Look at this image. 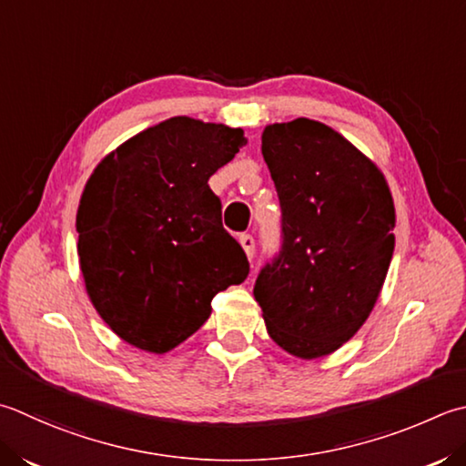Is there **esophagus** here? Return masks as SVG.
Returning a JSON list of instances; mask_svg holds the SVG:
<instances>
[{
	"label": "esophagus",
	"mask_w": 466,
	"mask_h": 466,
	"mask_svg": "<svg viewBox=\"0 0 466 466\" xmlns=\"http://www.w3.org/2000/svg\"><path fill=\"white\" fill-rule=\"evenodd\" d=\"M238 240L242 244L246 257H248V260H252L254 258V238H252V236L250 234H242Z\"/></svg>",
	"instance_id": "esophagus-1"
}]
</instances>
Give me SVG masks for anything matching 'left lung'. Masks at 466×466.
Masks as SVG:
<instances>
[{
    "instance_id": "1",
    "label": "left lung",
    "mask_w": 466,
    "mask_h": 466,
    "mask_svg": "<svg viewBox=\"0 0 466 466\" xmlns=\"http://www.w3.org/2000/svg\"><path fill=\"white\" fill-rule=\"evenodd\" d=\"M262 157L282 208V250L254 299L279 348L325 358L378 303L394 254V198L368 155L313 118L264 127Z\"/></svg>"
}]
</instances>
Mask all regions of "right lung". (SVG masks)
I'll list each match as a JSON object with an SVG mask.
<instances>
[{"label":"right lung","instance_id":"1","mask_svg":"<svg viewBox=\"0 0 466 466\" xmlns=\"http://www.w3.org/2000/svg\"><path fill=\"white\" fill-rule=\"evenodd\" d=\"M248 139L171 116L100 159L76 212L78 264L100 319L133 348L167 353L212 315L214 295L248 277L208 179Z\"/></svg>","mask_w":466,"mask_h":466}]
</instances>
